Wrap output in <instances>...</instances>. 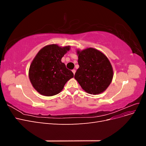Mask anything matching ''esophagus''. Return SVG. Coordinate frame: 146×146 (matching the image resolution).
I'll use <instances>...</instances> for the list:
<instances>
[{
	"label": "esophagus",
	"mask_w": 146,
	"mask_h": 146,
	"mask_svg": "<svg viewBox=\"0 0 146 146\" xmlns=\"http://www.w3.org/2000/svg\"><path fill=\"white\" fill-rule=\"evenodd\" d=\"M72 72H73L74 74H75V73H76V70H75V69H73V70H72Z\"/></svg>",
	"instance_id": "obj_1"
}]
</instances>
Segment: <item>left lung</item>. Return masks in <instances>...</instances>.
<instances>
[{"label":"left lung","mask_w":146,"mask_h":146,"mask_svg":"<svg viewBox=\"0 0 146 146\" xmlns=\"http://www.w3.org/2000/svg\"><path fill=\"white\" fill-rule=\"evenodd\" d=\"M79 68L74 78L82 89L91 94H99L105 91L113 77L112 66L103 53L89 47L77 50Z\"/></svg>","instance_id":"1"}]
</instances>
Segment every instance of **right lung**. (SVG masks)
Returning <instances> with one entry per match:
<instances>
[{
  "instance_id": "add662e5",
  "label": "right lung",
  "mask_w": 146,
  "mask_h": 146,
  "mask_svg": "<svg viewBox=\"0 0 146 146\" xmlns=\"http://www.w3.org/2000/svg\"><path fill=\"white\" fill-rule=\"evenodd\" d=\"M70 46L47 45L38 52L30 64L29 76L33 88L39 94L52 96L63 90L74 74L61 62Z\"/></svg>"
}]
</instances>
